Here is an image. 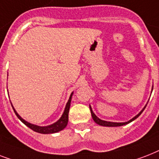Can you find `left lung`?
Masks as SVG:
<instances>
[{
    "mask_svg": "<svg viewBox=\"0 0 159 159\" xmlns=\"http://www.w3.org/2000/svg\"><path fill=\"white\" fill-rule=\"evenodd\" d=\"M146 106H147V105H146ZM146 106L143 107V110H142V111H141L140 112H139V113L137 115V116H135L134 117V118L131 119L130 120L127 121V122H123V123H117V122H110V121L102 120L99 119L97 116H96V115H95L94 112L92 111V107H91V106H90V111H91V114H92V119H93V120H94L97 124H98V125H102V126H108V127H116V126L125 125H127V124L130 123V122H132L133 120H134L135 119L138 118L139 116H140L141 114H142V112L143 111V110L145 109Z\"/></svg>",
    "mask_w": 159,
    "mask_h": 159,
    "instance_id": "left-lung-1",
    "label": "left lung"
}]
</instances>
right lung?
I'll list each match as a JSON object with an SVG mask.
<instances>
[{"label": "right lung", "mask_w": 159, "mask_h": 159, "mask_svg": "<svg viewBox=\"0 0 159 159\" xmlns=\"http://www.w3.org/2000/svg\"><path fill=\"white\" fill-rule=\"evenodd\" d=\"M73 92H72V94L70 96L69 99H68V102H67V105H66V107L64 109V111H63V114L61 116V118L55 123L52 124L48 126H39L36 125H33V124H30L25 121L24 119H22L20 116H19L18 113L16 112V110L14 109L13 106V110L15 111V113L17 116L20 120L21 122H23L26 126H28L29 128H30L32 130L35 131V132H38V133L40 134H53V133H57V132H59V131L62 130L63 129L67 126V122H68V112H69V109H70V105H71V100H72V97Z\"/></svg>", "instance_id": "add662e5"}]
</instances>
